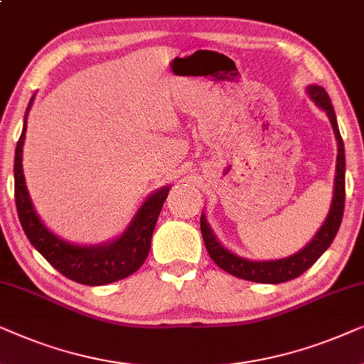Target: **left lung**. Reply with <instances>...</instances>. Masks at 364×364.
Instances as JSON below:
<instances>
[{
	"mask_svg": "<svg viewBox=\"0 0 364 364\" xmlns=\"http://www.w3.org/2000/svg\"><path fill=\"white\" fill-rule=\"evenodd\" d=\"M306 93L318 108H321L324 113L328 114L329 123L333 126L334 136L338 141V158H336V174H334V188H333V200L331 208H329L328 216L321 228L313 236V240L288 258L281 259H269V261H253L246 259L243 256L235 255L232 251L225 248L213 232L211 226L208 225L205 213L201 215V235L203 241H205L208 253H210L211 259L236 278L255 281V283H268V284H278L284 283V281L298 278L303 274L309 266L316 263L319 256L329 248L333 243L334 236H336L338 230H340L341 220H343V210H345V144H343V138L338 129L336 114H334L331 100L324 88L318 85H309L306 88Z\"/></svg>",
	"mask_w": 364,
	"mask_h": 364,
	"instance_id": "left-lung-1",
	"label": "left lung"
}]
</instances>
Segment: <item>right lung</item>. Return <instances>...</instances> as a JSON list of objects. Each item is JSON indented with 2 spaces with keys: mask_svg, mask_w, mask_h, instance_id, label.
<instances>
[{
  "mask_svg": "<svg viewBox=\"0 0 364 364\" xmlns=\"http://www.w3.org/2000/svg\"><path fill=\"white\" fill-rule=\"evenodd\" d=\"M33 101L35 95L26 108L23 132L14 153V200H16L19 223L28 240L53 268L76 283L101 287L133 274L148 258L154 226L171 186H163L151 193L118 238L91 246L75 245L60 238L48 230L45 223L36 215L23 174V144L26 138L24 133H26L28 113Z\"/></svg>",
  "mask_w": 364,
  "mask_h": 364,
  "instance_id": "obj_1",
  "label": "right lung"
}]
</instances>
